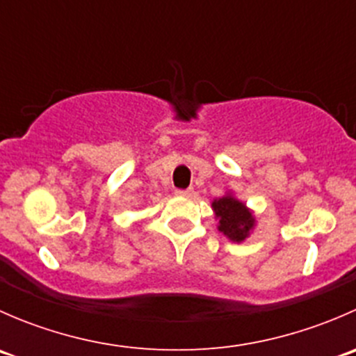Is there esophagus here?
Returning a JSON list of instances; mask_svg holds the SVG:
<instances>
[{
	"instance_id": "34e87169",
	"label": "esophagus",
	"mask_w": 356,
	"mask_h": 356,
	"mask_svg": "<svg viewBox=\"0 0 356 356\" xmlns=\"http://www.w3.org/2000/svg\"><path fill=\"white\" fill-rule=\"evenodd\" d=\"M193 188H188V189H175V195L179 196H193Z\"/></svg>"
}]
</instances>
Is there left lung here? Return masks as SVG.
Returning <instances> with one entry per match:
<instances>
[{
  "label": "left lung",
  "mask_w": 356,
  "mask_h": 356,
  "mask_svg": "<svg viewBox=\"0 0 356 356\" xmlns=\"http://www.w3.org/2000/svg\"><path fill=\"white\" fill-rule=\"evenodd\" d=\"M215 217L218 218V231L224 232L231 241H245L254 225L253 215L250 210L232 196H224L211 203Z\"/></svg>",
  "instance_id": "obj_1"
}]
</instances>
